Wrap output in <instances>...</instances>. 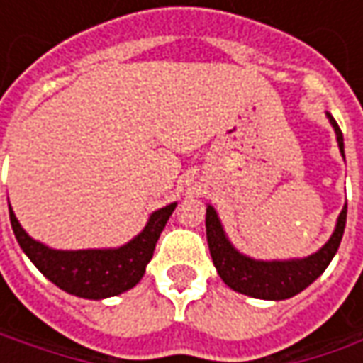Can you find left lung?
<instances>
[{
    "label": "left lung",
    "mask_w": 363,
    "mask_h": 363,
    "mask_svg": "<svg viewBox=\"0 0 363 363\" xmlns=\"http://www.w3.org/2000/svg\"><path fill=\"white\" fill-rule=\"evenodd\" d=\"M328 119L337 135V145L343 155L342 129L337 127V123L329 113ZM345 218H347V203L343 206L335 230L328 242L323 244V248H319L311 257L295 258V260H255L240 255L226 238V232L222 228L220 218L212 206L206 208V236H208L214 267L226 285L236 293H242L255 299L283 301L295 297L303 289H307L328 269L342 242Z\"/></svg>",
    "instance_id": "8db88e82"
}]
</instances>
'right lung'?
<instances>
[{"label":"right lung","mask_w":363,"mask_h":363,"mask_svg":"<svg viewBox=\"0 0 363 363\" xmlns=\"http://www.w3.org/2000/svg\"><path fill=\"white\" fill-rule=\"evenodd\" d=\"M177 203L153 212L141 234L121 248L94 250H54L38 242L23 230L9 206V222L21 250L62 291L82 299H106L129 291L145 274L147 262L153 257L161 230L165 228Z\"/></svg>","instance_id":"obj_1"}]
</instances>
